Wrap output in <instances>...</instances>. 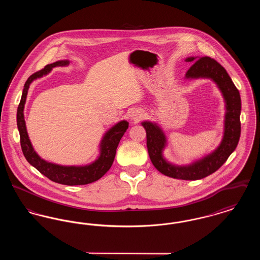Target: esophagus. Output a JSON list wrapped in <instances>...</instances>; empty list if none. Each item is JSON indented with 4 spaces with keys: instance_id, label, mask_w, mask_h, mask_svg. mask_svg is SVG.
<instances>
[{
    "instance_id": "1",
    "label": "esophagus",
    "mask_w": 260,
    "mask_h": 260,
    "mask_svg": "<svg viewBox=\"0 0 260 260\" xmlns=\"http://www.w3.org/2000/svg\"><path fill=\"white\" fill-rule=\"evenodd\" d=\"M143 116H144L143 112L141 111V110H135V111L132 113L131 118H132V120L138 122V121H140L143 118Z\"/></svg>"
}]
</instances>
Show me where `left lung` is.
I'll use <instances>...</instances> for the list:
<instances>
[{"instance_id": "left-lung-1", "label": "left lung", "mask_w": 260, "mask_h": 260, "mask_svg": "<svg viewBox=\"0 0 260 260\" xmlns=\"http://www.w3.org/2000/svg\"><path fill=\"white\" fill-rule=\"evenodd\" d=\"M186 62L194 64L186 72V79H211L220 89L225 100L224 135L219 146L206 157L186 166H175L167 161L162 151L167 145V138L161 127L152 122L141 124L146 131L149 157L160 173L177 179L198 180L216 172L235 150L241 136V98L240 92L230 76L222 66L209 56L188 57Z\"/></svg>"}]
</instances>
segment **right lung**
I'll return each mask as SVG.
<instances>
[{
  "label": "right lung",
  "instance_id": "right-lung-1",
  "mask_svg": "<svg viewBox=\"0 0 260 260\" xmlns=\"http://www.w3.org/2000/svg\"><path fill=\"white\" fill-rule=\"evenodd\" d=\"M69 60H59L51 64H48L44 69L31 75L25 83L22 91V96L17 108V127L20 136V145L26 160L36 168L38 171L53 182L64 185H85L94 182L101 178L109 171L115 159L116 150L121 138L128 127L126 121H121L112 126L104 135L100 142V154L99 158L89 165L86 166H60L52 164L42 159L33 148L29 136L27 134L24 120V105L28 89L31 83L38 78H42L49 74L50 70L56 66H67Z\"/></svg>",
  "mask_w": 260,
  "mask_h": 260
}]
</instances>
